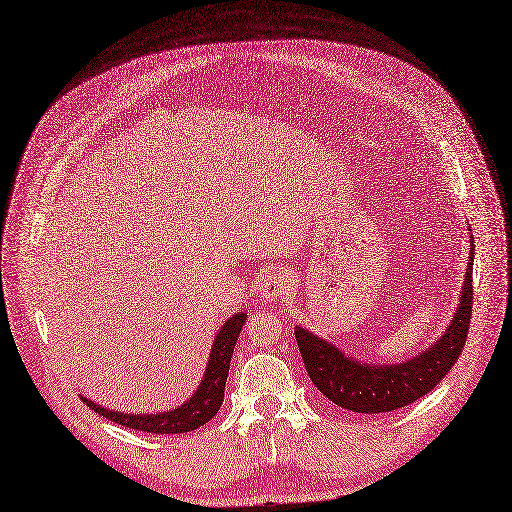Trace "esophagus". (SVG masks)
<instances>
[{"label":"esophagus","mask_w":512,"mask_h":512,"mask_svg":"<svg viewBox=\"0 0 512 512\" xmlns=\"http://www.w3.org/2000/svg\"><path fill=\"white\" fill-rule=\"evenodd\" d=\"M289 289V281L281 273H269L260 281V298L266 302H275L277 298L285 296V291Z\"/></svg>","instance_id":"obj_1"}]
</instances>
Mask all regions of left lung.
I'll list each match as a JSON object with an SVG mask.
<instances>
[{"label": "left lung", "mask_w": 512, "mask_h": 512, "mask_svg": "<svg viewBox=\"0 0 512 512\" xmlns=\"http://www.w3.org/2000/svg\"><path fill=\"white\" fill-rule=\"evenodd\" d=\"M473 254L475 241L471 235L465 281L446 331L429 348L402 362L358 360L310 329L296 325L304 367L319 392L333 404L362 415L392 412L431 392L454 367L467 342L473 306Z\"/></svg>", "instance_id": "8db88e82"}]
</instances>
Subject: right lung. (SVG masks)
<instances>
[{
	"label": "right lung",
	"instance_id": "obj_1",
	"mask_svg": "<svg viewBox=\"0 0 512 512\" xmlns=\"http://www.w3.org/2000/svg\"><path fill=\"white\" fill-rule=\"evenodd\" d=\"M248 314L237 312L231 314L229 319L218 329L210 356L206 362V371L196 387V392L191 394L181 406L160 410V412H125V410H112L104 408L85 396L81 400L97 415L110 419L112 423H118L129 429L148 431V433H187L206 425L223 404L225 398V383L229 375V364L233 356V348L237 344V337L241 333L243 323H246Z\"/></svg>",
	"mask_w": 512,
	"mask_h": 512
}]
</instances>
